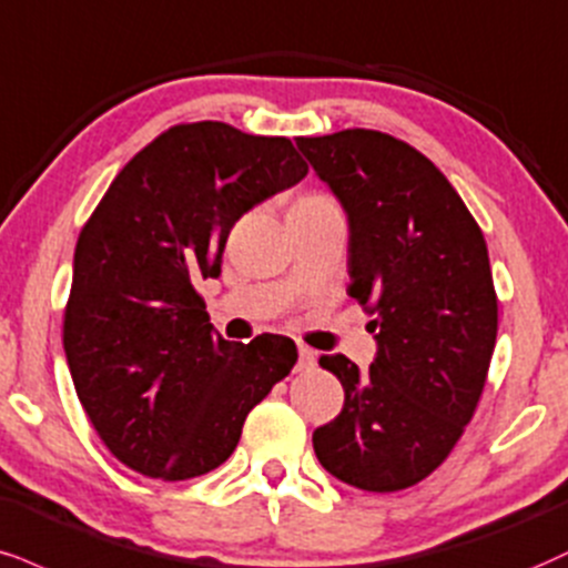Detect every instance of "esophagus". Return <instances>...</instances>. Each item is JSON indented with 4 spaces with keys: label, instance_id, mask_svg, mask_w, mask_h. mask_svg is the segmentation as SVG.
I'll use <instances>...</instances> for the list:
<instances>
[{
    "label": "esophagus",
    "instance_id": "obj_1",
    "mask_svg": "<svg viewBox=\"0 0 568 568\" xmlns=\"http://www.w3.org/2000/svg\"><path fill=\"white\" fill-rule=\"evenodd\" d=\"M314 365H317V354H314L310 346H298V362H296L298 371H312Z\"/></svg>",
    "mask_w": 568,
    "mask_h": 568
}]
</instances>
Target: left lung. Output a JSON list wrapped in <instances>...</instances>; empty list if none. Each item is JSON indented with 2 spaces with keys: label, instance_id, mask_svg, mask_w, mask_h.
<instances>
[{
  "label": "left lung",
  "instance_id": "1",
  "mask_svg": "<svg viewBox=\"0 0 568 568\" xmlns=\"http://www.w3.org/2000/svg\"><path fill=\"white\" fill-rule=\"evenodd\" d=\"M349 219V296L373 314L371 371L320 357L344 409L312 434L327 474L365 491L426 479L474 418L497 338L484 235L439 169L373 129L298 136Z\"/></svg>",
  "mask_w": 568,
  "mask_h": 568
}]
</instances>
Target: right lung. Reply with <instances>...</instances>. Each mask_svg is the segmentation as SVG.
Here are the masks:
<instances>
[{"instance_id": "add662e5", "label": "right lung", "mask_w": 568, "mask_h": 568, "mask_svg": "<svg viewBox=\"0 0 568 568\" xmlns=\"http://www.w3.org/2000/svg\"><path fill=\"white\" fill-rule=\"evenodd\" d=\"M285 136L180 124L121 169L81 230L63 346L79 402L124 466L184 481L222 466L296 344L216 336L197 280L219 277L245 211L302 182Z\"/></svg>"}]
</instances>
